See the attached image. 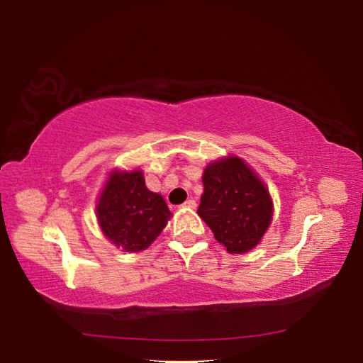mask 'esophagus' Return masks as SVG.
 Listing matches in <instances>:
<instances>
[{
	"label": "esophagus",
	"mask_w": 363,
	"mask_h": 363,
	"mask_svg": "<svg viewBox=\"0 0 363 363\" xmlns=\"http://www.w3.org/2000/svg\"><path fill=\"white\" fill-rule=\"evenodd\" d=\"M182 206H184V208H190V210H194V208L196 206V203H195V200H187L186 203H184Z\"/></svg>",
	"instance_id": "obj_1"
}]
</instances>
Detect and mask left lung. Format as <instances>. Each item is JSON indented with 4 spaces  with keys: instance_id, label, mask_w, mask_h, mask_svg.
<instances>
[{
    "instance_id": "8db88e82",
    "label": "left lung",
    "mask_w": 363,
    "mask_h": 363,
    "mask_svg": "<svg viewBox=\"0 0 363 363\" xmlns=\"http://www.w3.org/2000/svg\"><path fill=\"white\" fill-rule=\"evenodd\" d=\"M199 216L229 253H247L259 243L272 219L269 190L245 162L229 157L208 164Z\"/></svg>"
}]
</instances>
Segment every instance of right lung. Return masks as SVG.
Returning a JSON list of instances; mask_svg holds the SVG:
<instances>
[{
	"label": "right lung",
	"instance_id": "obj_1",
	"mask_svg": "<svg viewBox=\"0 0 363 363\" xmlns=\"http://www.w3.org/2000/svg\"><path fill=\"white\" fill-rule=\"evenodd\" d=\"M96 210L106 237L128 253L150 247L171 218L163 196L145 187L144 176L138 169L113 171Z\"/></svg>",
	"mask_w": 363,
	"mask_h": 363
}]
</instances>
